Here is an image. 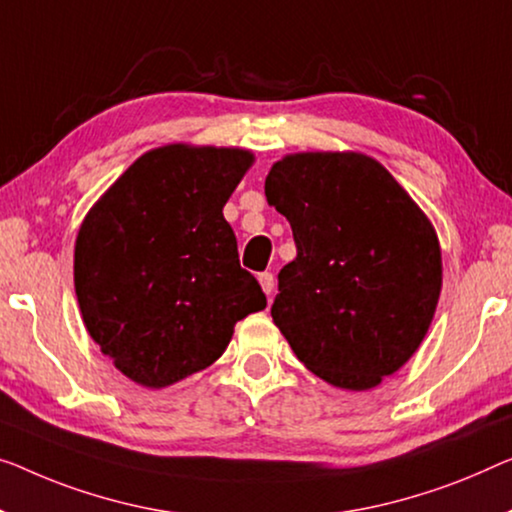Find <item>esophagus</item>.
I'll list each match as a JSON object with an SVG mask.
<instances>
[{"mask_svg":"<svg viewBox=\"0 0 512 512\" xmlns=\"http://www.w3.org/2000/svg\"><path fill=\"white\" fill-rule=\"evenodd\" d=\"M259 285H262L264 294L269 296V299H271V294H273V287H276V278H273V273H271V271H264V273H259Z\"/></svg>","mask_w":512,"mask_h":512,"instance_id":"34e87169","label":"esophagus"}]
</instances>
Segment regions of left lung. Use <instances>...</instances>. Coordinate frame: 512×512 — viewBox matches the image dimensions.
<instances>
[{
	"label": "left lung",
	"instance_id": "left-lung-1",
	"mask_svg": "<svg viewBox=\"0 0 512 512\" xmlns=\"http://www.w3.org/2000/svg\"><path fill=\"white\" fill-rule=\"evenodd\" d=\"M292 225L271 317L299 361L329 384L368 391L409 361L441 292L430 220L363 154H294L264 183Z\"/></svg>",
	"mask_w": 512,
	"mask_h": 512
}]
</instances>
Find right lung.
Here are the masks:
<instances>
[{"mask_svg": "<svg viewBox=\"0 0 512 512\" xmlns=\"http://www.w3.org/2000/svg\"><path fill=\"white\" fill-rule=\"evenodd\" d=\"M250 163L243 149H154L82 223L73 266L82 319L137 384L163 388L209 368L234 324L266 308L223 218Z\"/></svg>", "mask_w": 512, "mask_h": 512, "instance_id": "obj_1", "label": "right lung"}]
</instances>
